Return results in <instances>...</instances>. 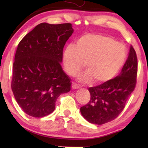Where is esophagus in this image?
<instances>
[{"label": "esophagus", "instance_id": "34e87169", "mask_svg": "<svg viewBox=\"0 0 148 148\" xmlns=\"http://www.w3.org/2000/svg\"><path fill=\"white\" fill-rule=\"evenodd\" d=\"M71 88H72L73 89H75H75H78V88H79V86L78 85H77L76 84H75V83L73 82V83H72Z\"/></svg>", "mask_w": 148, "mask_h": 148}]
</instances>
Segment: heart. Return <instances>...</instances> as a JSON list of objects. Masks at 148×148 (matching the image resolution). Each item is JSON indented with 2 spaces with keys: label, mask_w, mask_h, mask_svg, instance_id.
<instances>
[{
  "label": "heart",
  "mask_w": 148,
  "mask_h": 148,
  "mask_svg": "<svg viewBox=\"0 0 148 148\" xmlns=\"http://www.w3.org/2000/svg\"><path fill=\"white\" fill-rule=\"evenodd\" d=\"M127 51L122 44L110 36L100 34H86L64 49L62 62L70 75H75L84 67L87 72L79 77L81 82L92 80L102 84L118 73L127 59Z\"/></svg>",
  "instance_id": "b5f03b06"
}]
</instances>
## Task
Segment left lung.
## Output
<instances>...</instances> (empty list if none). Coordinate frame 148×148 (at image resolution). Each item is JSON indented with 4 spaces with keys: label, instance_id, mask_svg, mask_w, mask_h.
Listing matches in <instances>:
<instances>
[{
    "label": "left lung",
    "instance_id": "8db88e82",
    "mask_svg": "<svg viewBox=\"0 0 148 148\" xmlns=\"http://www.w3.org/2000/svg\"><path fill=\"white\" fill-rule=\"evenodd\" d=\"M137 65L136 52L131 46L121 73L108 82L88 89L90 102L80 108L82 116L88 122L102 125L114 120L121 114L136 86Z\"/></svg>",
    "mask_w": 148,
    "mask_h": 148
}]
</instances>
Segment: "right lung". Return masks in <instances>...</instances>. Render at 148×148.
Listing matches in <instances>:
<instances>
[{
    "label": "right lung",
    "instance_id": "right-lung-1",
    "mask_svg": "<svg viewBox=\"0 0 148 148\" xmlns=\"http://www.w3.org/2000/svg\"><path fill=\"white\" fill-rule=\"evenodd\" d=\"M73 32L69 23H42L18 44L11 89L18 104L29 116L50 114L60 95L71 90V79L60 62L63 48Z\"/></svg>",
    "mask_w": 148,
    "mask_h": 148
}]
</instances>
